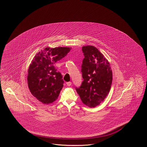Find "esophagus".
<instances>
[{"label":"esophagus","mask_w":147,"mask_h":147,"mask_svg":"<svg viewBox=\"0 0 147 147\" xmlns=\"http://www.w3.org/2000/svg\"><path fill=\"white\" fill-rule=\"evenodd\" d=\"M66 84L68 86H71V82H66Z\"/></svg>","instance_id":"34e87169"}]
</instances>
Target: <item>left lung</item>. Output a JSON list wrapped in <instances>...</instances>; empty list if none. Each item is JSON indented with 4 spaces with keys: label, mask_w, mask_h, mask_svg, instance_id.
Segmentation results:
<instances>
[{
    "label": "left lung",
    "mask_w": 147,
    "mask_h": 147,
    "mask_svg": "<svg viewBox=\"0 0 147 147\" xmlns=\"http://www.w3.org/2000/svg\"><path fill=\"white\" fill-rule=\"evenodd\" d=\"M82 51L85 56L81 67L84 81L76 90L84 105L94 108L102 102L109 94L113 73L109 62L95 47L84 46Z\"/></svg>",
    "instance_id": "1"
}]
</instances>
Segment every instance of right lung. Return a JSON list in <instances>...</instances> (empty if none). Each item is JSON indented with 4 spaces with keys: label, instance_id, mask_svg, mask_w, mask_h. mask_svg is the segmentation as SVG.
I'll list each match as a JSON object with an SVG mask.
<instances>
[{
    "label": "right lung",
    "instance_id": "obj_1",
    "mask_svg": "<svg viewBox=\"0 0 147 147\" xmlns=\"http://www.w3.org/2000/svg\"><path fill=\"white\" fill-rule=\"evenodd\" d=\"M71 48L46 47L36 54L32 61L27 75V84L32 95L41 102H53L63 86L61 73L54 64L66 56Z\"/></svg>",
    "mask_w": 147,
    "mask_h": 147
}]
</instances>
